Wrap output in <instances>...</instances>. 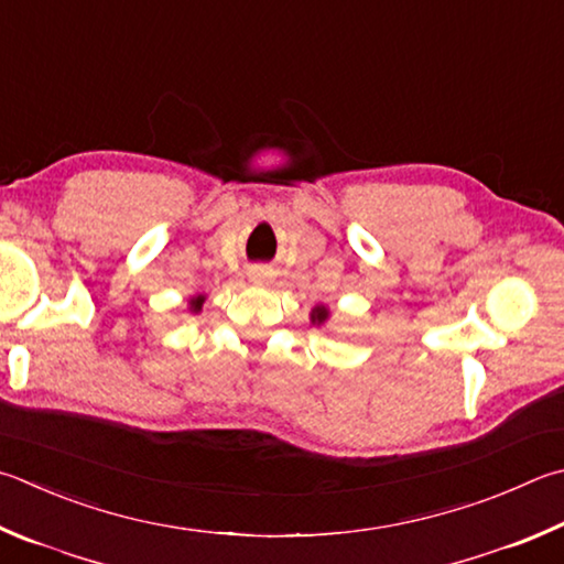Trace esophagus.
<instances>
[{"mask_svg": "<svg viewBox=\"0 0 564 564\" xmlns=\"http://www.w3.org/2000/svg\"><path fill=\"white\" fill-rule=\"evenodd\" d=\"M271 279H273V273L265 269V265H253V269L249 271V281L256 285H269Z\"/></svg>", "mask_w": 564, "mask_h": 564, "instance_id": "obj_1", "label": "esophagus"}]
</instances>
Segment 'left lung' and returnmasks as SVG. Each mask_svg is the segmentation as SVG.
I'll list each match as a JSON object with an SVG mask.
<instances>
[{
	"instance_id": "8db88e82",
	"label": "left lung",
	"mask_w": 564,
	"mask_h": 564,
	"mask_svg": "<svg viewBox=\"0 0 564 564\" xmlns=\"http://www.w3.org/2000/svg\"><path fill=\"white\" fill-rule=\"evenodd\" d=\"M327 321H330V308H327V305H315V308L311 311V323L315 325V327H323Z\"/></svg>"
}]
</instances>
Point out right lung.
Listing matches in <instances>:
<instances>
[{"label":"right lung","instance_id":"1","mask_svg":"<svg viewBox=\"0 0 564 564\" xmlns=\"http://www.w3.org/2000/svg\"><path fill=\"white\" fill-rule=\"evenodd\" d=\"M204 301H207V295L204 293H197V295H192L189 299V313H202V305H204Z\"/></svg>","mask_w":564,"mask_h":564}]
</instances>
